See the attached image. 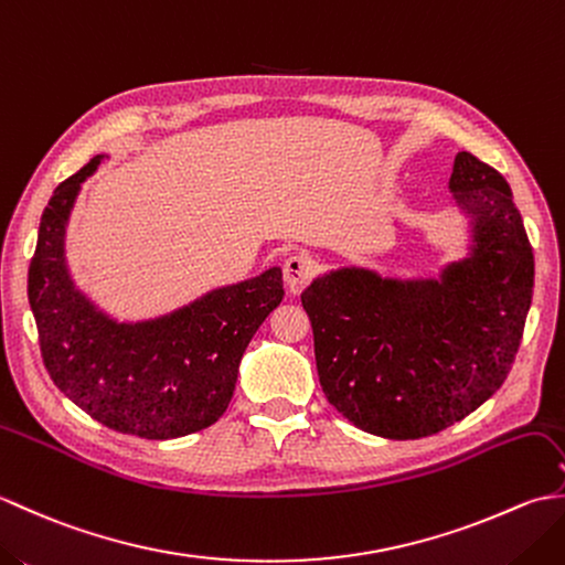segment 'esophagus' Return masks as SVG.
<instances>
[{
    "mask_svg": "<svg viewBox=\"0 0 565 565\" xmlns=\"http://www.w3.org/2000/svg\"><path fill=\"white\" fill-rule=\"evenodd\" d=\"M313 274L316 262L303 255V252H298V255H291L284 262V281L289 286L291 294H301L310 284V279H313Z\"/></svg>",
    "mask_w": 565,
    "mask_h": 565,
    "instance_id": "1",
    "label": "esophagus"
}]
</instances>
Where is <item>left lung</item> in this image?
I'll list each match as a JSON object with an SVG mask.
<instances>
[{
    "label": "left lung",
    "mask_w": 565,
    "mask_h": 565,
    "mask_svg": "<svg viewBox=\"0 0 565 565\" xmlns=\"http://www.w3.org/2000/svg\"><path fill=\"white\" fill-rule=\"evenodd\" d=\"M449 189L473 245L439 279L347 267L301 294L326 398L369 435L419 439L459 423L502 386L520 350L534 255L510 184L459 152Z\"/></svg>",
    "instance_id": "1"
}]
</instances>
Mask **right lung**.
I'll use <instances>...</instances> for the list:
<instances>
[{
    "label": "right lung",
    "instance_id": "add662e5",
    "mask_svg": "<svg viewBox=\"0 0 565 565\" xmlns=\"http://www.w3.org/2000/svg\"><path fill=\"white\" fill-rule=\"evenodd\" d=\"M104 154L57 184L41 215L29 303L55 386L109 429L174 439L211 427L233 398L252 334L281 303V269L223 286L170 316L118 322L75 289L65 225L84 179Z\"/></svg>",
    "mask_w": 565,
    "mask_h": 565
}]
</instances>
